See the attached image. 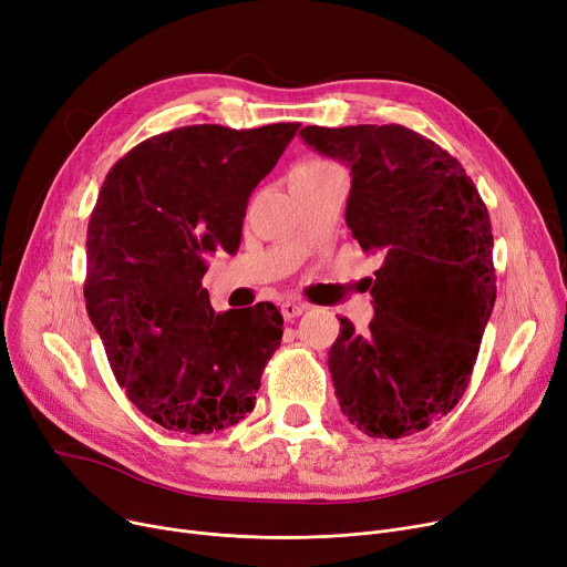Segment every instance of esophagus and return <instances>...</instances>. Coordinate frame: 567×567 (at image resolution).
I'll return each instance as SVG.
<instances>
[{
    "mask_svg": "<svg viewBox=\"0 0 567 567\" xmlns=\"http://www.w3.org/2000/svg\"><path fill=\"white\" fill-rule=\"evenodd\" d=\"M306 310H308L306 303H296V301H285V303L280 306V312H282V317H285L287 321H291V319H296V317H301Z\"/></svg>",
    "mask_w": 567,
    "mask_h": 567,
    "instance_id": "obj_1",
    "label": "esophagus"
}]
</instances>
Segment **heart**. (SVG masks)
Returning <instances> with one entry per match:
<instances>
[{"label": "heart", "mask_w": 567, "mask_h": 567, "mask_svg": "<svg viewBox=\"0 0 567 567\" xmlns=\"http://www.w3.org/2000/svg\"><path fill=\"white\" fill-rule=\"evenodd\" d=\"M340 167L331 161H321V158H310L303 161L301 165H296L291 169V178H321V176H331L338 174Z\"/></svg>", "instance_id": "1"}]
</instances>
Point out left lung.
Masks as SVG:
<instances>
[{
    "label": "left lung",
    "instance_id": "8db88e82",
    "mask_svg": "<svg viewBox=\"0 0 567 567\" xmlns=\"http://www.w3.org/2000/svg\"><path fill=\"white\" fill-rule=\"evenodd\" d=\"M301 137L351 169L347 225L381 257L370 333L340 317L329 351L340 409L374 439L423 432L462 400L496 301L487 206L457 158L404 126Z\"/></svg>",
    "mask_w": 567,
    "mask_h": 567
}]
</instances>
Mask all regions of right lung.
<instances>
[{
	"mask_svg": "<svg viewBox=\"0 0 567 567\" xmlns=\"http://www.w3.org/2000/svg\"><path fill=\"white\" fill-rule=\"evenodd\" d=\"M299 126L174 128L105 176L86 227V312L118 385L165 430L212 434L255 406L282 315H218L202 278L206 255L238 250L248 197Z\"/></svg>",
	"mask_w": 567,
	"mask_h": 567,
	"instance_id": "add662e5",
	"label": "right lung"
}]
</instances>
